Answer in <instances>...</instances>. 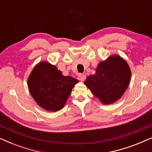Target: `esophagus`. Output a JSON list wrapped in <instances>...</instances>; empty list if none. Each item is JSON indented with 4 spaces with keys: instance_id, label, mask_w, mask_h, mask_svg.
<instances>
[{
    "instance_id": "34e87169",
    "label": "esophagus",
    "mask_w": 152,
    "mask_h": 152,
    "mask_svg": "<svg viewBox=\"0 0 152 152\" xmlns=\"http://www.w3.org/2000/svg\"><path fill=\"white\" fill-rule=\"evenodd\" d=\"M77 78H78L79 80L81 81V82H84V81L85 80V79H86V75H85L80 74V75H78Z\"/></svg>"
}]
</instances>
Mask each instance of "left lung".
Segmentation results:
<instances>
[{
  "mask_svg": "<svg viewBox=\"0 0 152 152\" xmlns=\"http://www.w3.org/2000/svg\"><path fill=\"white\" fill-rule=\"evenodd\" d=\"M132 71L127 62L117 55L101 61L95 73L88 76L84 84L104 104L121 98L129 84Z\"/></svg>",
  "mask_w": 152,
  "mask_h": 152,
  "instance_id": "obj_1",
  "label": "left lung"
}]
</instances>
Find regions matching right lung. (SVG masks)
<instances>
[{"label":"right lung","mask_w":152,"mask_h":152,"mask_svg":"<svg viewBox=\"0 0 152 152\" xmlns=\"http://www.w3.org/2000/svg\"><path fill=\"white\" fill-rule=\"evenodd\" d=\"M78 80L64 76L48 61H41L28 77V86L33 99L39 107L49 111H58L64 107Z\"/></svg>","instance_id":"right-lung-1"}]
</instances>
